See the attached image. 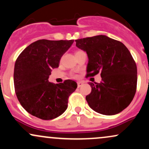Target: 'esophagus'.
I'll use <instances>...</instances> for the list:
<instances>
[{
	"mask_svg": "<svg viewBox=\"0 0 149 149\" xmlns=\"http://www.w3.org/2000/svg\"><path fill=\"white\" fill-rule=\"evenodd\" d=\"M77 84H78V88H80V87H81L82 85H83V82H82V81L78 82V83H77Z\"/></svg>",
	"mask_w": 149,
	"mask_h": 149,
	"instance_id": "1",
	"label": "esophagus"
}]
</instances>
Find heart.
Listing matches in <instances>:
<instances>
[{"mask_svg":"<svg viewBox=\"0 0 149 149\" xmlns=\"http://www.w3.org/2000/svg\"><path fill=\"white\" fill-rule=\"evenodd\" d=\"M83 52V51H81V50H78V51H77V52H76V54H78V53H80V52Z\"/></svg>","mask_w":149,"mask_h":149,"instance_id":"obj_1","label":"heart"}]
</instances>
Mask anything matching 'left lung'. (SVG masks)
<instances>
[{
	"mask_svg": "<svg viewBox=\"0 0 149 149\" xmlns=\"http://www.w3.org/2000/svg\"><path fill=\"white\" fill-rule=\"evenodd\" d=\"M89 59L87 76L100 73V83H89L92 88L86 100L92 109L103 115L118 113L134 98L137 83L136 63L126 46L118 40L100 35L75 40Z\"/></svg>",
	"mask_w": 149,
	"mask_h": 149,
	"instance_id": "8db88e82",
	"label": "left lung"
}]
</instances>
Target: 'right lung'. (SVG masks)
<instances>
[{
    "mask_svg": "<svg viewBox=\"0 0 149 149\" xmlns=\"http://www.w3.org/2000/svg\"><path fill=\"white\" fill-rule=\"evenodd\" d=\"M74 40H38L26 47L15 61V90L22 107L32 116L52 120L66 110L77 83L72 80L54 84L48 81L52 69Z\"/></svg>",
    "mask_w": 149,
    "mask_h": 149,
    "instance_id": "right-lung-1",
    "label": "right lung"
}]
</instances>
